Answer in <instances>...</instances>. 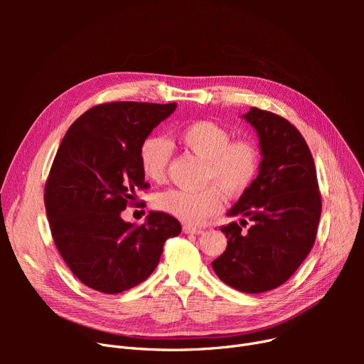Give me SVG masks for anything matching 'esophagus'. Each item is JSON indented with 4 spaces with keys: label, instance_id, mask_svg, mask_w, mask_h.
Listing matches in <instances>:
<instances>
[{
    "label": "esophagus",
    "instance_id": "esophagus-1",
    "mask_svg": "<svg viewBox=\"0 0 364 364\" xmlns=\"http://www.w3.org/2000/svg\"><path fill=\"white\" fill-rule=\"evenodd\" d=\"M183 232L187 233V235H202L203 233L202 228H198V227H193V225H184Z\"/></svg>",
    "mask_w": 364,
    "mask_h": 364
}]
</instances>
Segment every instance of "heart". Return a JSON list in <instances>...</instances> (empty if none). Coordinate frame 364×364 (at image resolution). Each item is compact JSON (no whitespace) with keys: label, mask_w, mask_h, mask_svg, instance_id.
<instances>
[{"label":"heart","mask_w":364,"mask_h":364,"mask_svg":"<svg viewBox=\"0 0 364 364\" xmlns=\"http://www.w3.org/2000/svg\"><path fill=\"white\" fill-rule=\"evenodd\" d=\"M176 137L178 143L206 161L205 181L215 183L202 190L174 188L158 198V208L187 224L198 225L217 215L224 206V192L239 198L255 183L259 172V151L246 140L232 141L224 127L206 119L183 125ZM172 156L169 143L161 137H147L140 147V165L153 183L166 178Z\"/></svg>","instance_id":"obj_1"}]
</instances>
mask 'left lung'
Listing matches in <instances>:
<instances>
[{"instance_id":"8db88e82","label":"left lung","mask_w":364,"mask_h":364,"mask_svg":"<svg viewBox=\"0 0 364 364\" xmlns=\"http://www.w3.org/2000/svg\"><path fill=\"white\" fill-rule=\"evenodd\" d=\"M243 118L258 132L259 174L227 215L240 220L223 225L225 251L213 261L215 274L246 294L276 289L307 258L316 242L321 198L311 151L301 132L276 113L258 107Z\"/></svg>"}]
</instances>
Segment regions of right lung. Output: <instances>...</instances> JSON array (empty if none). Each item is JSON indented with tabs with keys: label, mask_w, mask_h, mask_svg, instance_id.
<instances>
[{
	"label": "right lung",
	"mask_w": 364,
	"mask_h": 364,
	"mask_svg": "<svg viewBox=\"0 0 364 364\" xmlns=\"http://www.w3.org/2000/svg\"><path fill=\"white\" fill-rule=\"evenodd\" d=\"M176 103L112 102L76 119L59 146L44 190L57 251L88 288L121 294L156 269L165 240L181 224L151 211L144 224L125 223L121 213L146 190L140 147Z\"/></svg>",
	"instance_id": "obj_1"
}]
</instances>
